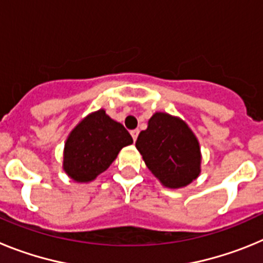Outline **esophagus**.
I'll return each mask as SVG.
<instances>
[{
	"instance_id": "1",
	"label": "esophagus",
	"mask_w": 263,
	"mask_h": 263,
	"mask_svg": "<svg viewBox=\"0 0 263 263\" xmlns=\"http://www.w3.org/2000/svg\"><path fill=\"white\" fill-rule=\"evenodd\" d=\"M130 134H132V137H133V141H134V142H136V141H137V138H138L139 130H138V129H134V130H132V132H130Z\"/></svg>"
}]
</instances>
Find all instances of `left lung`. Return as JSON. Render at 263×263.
I'll return each mask as SVG.
<instances>
[{"mask_svg": "<svg viewBox=\"0 0 263 263\" xmlns=\"http://www.w3.org/2000/svg\"><path fill=\"white\" fill-rule=\"evenodd\" d=\"M136 147L164 187H185L200 174L199 141L184 121L168 113L153 115L147 129L139 133Z\"/></svg>", "mask_w": 263, "mask_h": 263, "instance_id": "1", "label": "left lung"}]
</instances>
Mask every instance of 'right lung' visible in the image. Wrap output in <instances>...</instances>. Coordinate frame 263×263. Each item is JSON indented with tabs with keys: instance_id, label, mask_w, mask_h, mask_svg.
<instances>
[{
	"instance_id": "1",
	"label": "right lung",
	"mask_w": 263,
	"mask_h": 263,
	"mask_svg": "<svg viewBox=\"0 0 263 263\" xmlns=\"http://www.w3.org/2000/svg\"><path fill=\"white\" fill-rule=\"evenodd\" d=\"M132 143L133 138L124 125L100 109L81 120L69 133L63 168L75 182H92L110 166L121 148Z\"/></svg>"
}]
</instances>
